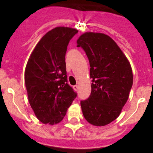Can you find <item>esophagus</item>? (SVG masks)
<instances>
[{"label": "esophagus", "instance_id": "esophagus-1", "mask_svg": "<svg viewBox=\"0 0 153 153\" xmlns=\"http://www.w3.org/2000/svg\"><path fill=\"white\" fill-rule=\"evenodd\" d=\"M78 85H74V86H73V89H74V90L75 91H78Z\"/></svg>", "mask_w": 153, "mask_h": 153}]
</instances>
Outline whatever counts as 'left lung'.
I'll list each match as a JSON object with an SVG mask.
<instances>
[{
    "label": "left lung",
    "mask_w": 153,
    "mask_h": 153,
    "mask_svg": "<svg viewBox=\"0 0 153 153\" xmlns=\"http://www.w3.org/2000/svg\"><path fill=\"white\" fill-rule=\"evenodd\" d=\"M77 44L88 58L92 78L90 96L80 101L82 114L92 125H107L119 117L129 98L131 65L117 44L103 33H84Z\"/></svg>",
    "instance_id": "obj_1"
}]
</instances>
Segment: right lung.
Segmentation results:
<instances>
[{"instance_id": "right-lung-1", "label": "right lung", "mask_w": 153, "mask_h": 153, "mask_svg": "<svg viewBox=\"0 0 153 153\" xmlns=\"http://www.w3.org/2000/svg\"><path fill=\"white\" fill-rule=\"evenodd\" d=\"M78 29L58 26L42 37L26 64L24 80L28 99L43 124H58L77 96L67 83L65 54Z\"/></svg>"}]
</instances>
